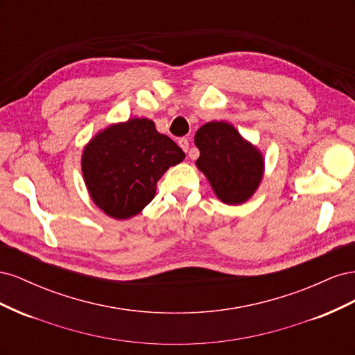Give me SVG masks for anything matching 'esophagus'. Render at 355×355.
<instances>
[{
    "label": "esophagus",
    "mask_w": 355,
    "mask_h": 355,
    "mask_svg": "<svg viewBox=\"0 0 355 355\" xmlns=\"http://www.w3.org/2000/svg\"><path fill=\"white\" fill-rule=\"evenodd\" d=\"M178 144H179V146H180L182 149H184L185 153H188V149H189V141H188L187 137H180L179 141H178Z\"/></svg>",
    "instance_id": "obj_1"
}]
</instances>
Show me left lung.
I'll list each match as a JSON object with an SVG mask.
<instances>
[{
  "label": "left lung",
  "instance_id": "8db88e82",
  "mask_svg": "<svg viewBox=\"0 0 355 355\" xmlns=\"http://www.w3.org/2000/svg\"><path fill=\"white\" fill-rule=\"evenodd\" d=\"M200 149L197 167L225 204H243L259 188L263 155L227 121L201 125L194 137Z\"/></svg>",
  "mask_w": 355,
  "mask_h": 355
}]
</instances>
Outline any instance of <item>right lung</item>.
Segmentation results:
<instances>
[{
	"mask_svg": "<svg viewBox=\"0 0 355 355\" xmlns=\"http://www.w3.org/2000/svg\"><path fill=\"white\" fill-rule=\"evenodd\" d=\"M185 153L148 118L111 124L84 146L81 170L93 202L114 219L141 213L155 197L157 182Z\"/></svg>",
	"mask_w": 355,
	"mask_h": 355,
	"instance_id": "right-lung-1",
	"label": "right lung"
}]
</instances>
